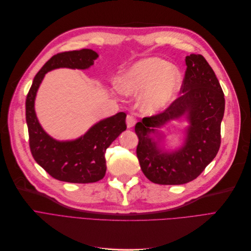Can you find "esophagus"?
Here are the masks:
<instances>
[{
	"label": "esophagus",
	"instance_id": "34e87169",
	"mask_svg": "<svg viewBox=\"0 0 251 251\" xmlns=\"http://www.w3.org/2000/svg\"><path fill=\"white\" fill-rule=\"evenodd\" d=\"M126 122L127 128H132L136 125V119L132 115H127Z\"/></svg>",
	"mask_w": 251,
	"mask_h": 251
}]
</instances>
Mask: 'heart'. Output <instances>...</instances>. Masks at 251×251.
Listing matches in <instances>:
<instances>
[{
  "label": "heart",
  "instance_id": "b5f03b06",
  "mask_svg": "<svg viewBox=\"0 0 251 251\" xmlns=\"http://www.w3.org/2000/svg\"><path fill=\"white\" fill-rule=\"evenodd\" d=\"M183 82L182 71L160 58L142 59L126 68L118 89L127 96H139L141 111L152 115L165 110L176 99Z\"/></svg>",
  "mask_w": 251,
  "mask_h": 251
}]
</instances>
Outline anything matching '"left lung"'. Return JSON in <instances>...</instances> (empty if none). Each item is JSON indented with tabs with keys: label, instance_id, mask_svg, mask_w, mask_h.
<instances>
[{
	"label": "left lung",
	"instance_id": "1",
	"mask_svg": "<svg viewBox=\"0 0 251 251\" xmlns=\"http://www.w3.org/2000/svg\"><path fill=\"white\" fill-rule=\"evenodd\" d=\"M183 95L160 114L144 117L136 125L137 157L148 180L160 185L193 181L218 154L225 98L219 79L202 55L186 59ZM184 119L181 146L172 148L162 129Z\"/></svg>",
	"mask_w": 251,
	"mask_h": 251
}]
</instances>
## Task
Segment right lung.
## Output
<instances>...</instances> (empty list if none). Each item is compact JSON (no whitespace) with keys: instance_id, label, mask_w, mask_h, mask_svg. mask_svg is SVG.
I'll list each match as a JSON object with an SVG mask.
<instances>
[{"instance_id":"right-lung-1","label":"right lung","mask_w":251,"mask_h":251,"mask_svg":"<svg viewBox=\"0 0 251 251\" xmlns=\"http://www.w3.org/2000/svg\"><path fill=\"white\" fill-rule=\"evenodd\" d=\"M99 57L91 49L57 54L34 76L25 102L29 147L34 160L56 180L67 183H94L106 173L105 152L126 129L125 112L101 119L74 140H57L48 134L35 113V97L46 74L58 68L89 69Z\"/></svg>"}]
</instances>
